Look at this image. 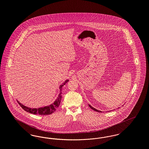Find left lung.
Here are the masks:
<instances>
[{
    "label": "left lung",
    "instance_id": "obj_1",
    "mask_svg": "<svg viewBox=\"0 0 149 149\" xmlns=\"http://www.w3.org/2000/svg\"><path fill=\"white\" fill-rule=\"evenodd\" d=\"M89 107H90L91 108H92L93 110H94V111H96V112H102L101 111H99V110H98V109H97L94 108V107H93L92 106H91L90 104H89ZM108 112H109V111H108Z\"/></svg>",
    "mask_w": 149,
    "mask_h": 149
}]
</instances>
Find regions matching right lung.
<instances>
[{
  "instance_id": "right-lung-1",
  "label": "right lung",
  "mask_w": 149,
  "mask_h": 149,
  "mask_svg": "<svg viewBox=\"0 0 149 149\" xmlns=\"http://www.w3.org/2000/svg\"><path fill=\"white\" fill-rule=\"evenodd\" d=\"M69 81V80H66L64 83H62L61 85H60L59 89H60V93L58 95V97L55 100V101L51 104L50 105L47 106L43 107H40V108H32L30 107L25 106L23 104H22L18 100H17L18 103H19V104L20 105V106L22 108L26 111L27 112H29L31 113L34 114H38V115H48L54 113L56 110L57 108L59 107V105L60 104L61 102V100L62 98V95H61V90L63 88V86L64 85H65Z\"/></svg>"
}]
</instances>
